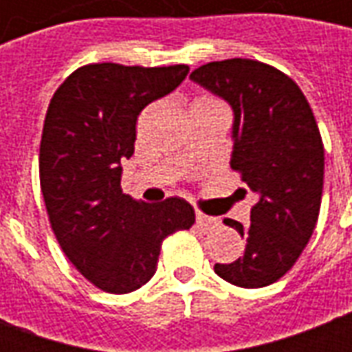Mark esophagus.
<instances>
[{"instance_id": "obj_1", "label": "esophagus", "mask_w": 352, "mask_h": 352, "mask_svg": "<svg viewBox=\"0 0 352 352\" xmlns=\"http://www.w3.org/2000/svg\"><path fill=\"white\" fill-rule=\"evenodd\" d=\"M196 222H198V226L201 230H211V228H214L217 224H219V221H217L214 217H209V214H206V213L196 214Z\"/></svg>"}]
</instances>
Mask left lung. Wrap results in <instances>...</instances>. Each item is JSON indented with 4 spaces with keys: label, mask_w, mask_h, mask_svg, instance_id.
<instances>
[{
    "label": "left lung",
    "mask_w": 352,
    "mask_h": 352,
    "mask_svg": "<svg viewBox=\"0 0 352 352\" xmlns=\"http://www.w3.org/2000/svg\"><path fill=\"white\" fill-rule=\"evenodd\" d=\"M190 79L234 109L230 166L256 198L249 226L224 219L245 239V252L214 272L236 287H267L296 264L317 226L324 181L317 120L294 80L258 60L209 62Z\"/></svg>",
    "instance_id": "1"
}]
</instances>
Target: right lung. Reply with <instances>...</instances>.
Masks as SVG:
<instances>
[{
    "instance_id": "add662e5",
    "label": "right lung",
    "mask_w": 352,
    "mask_h": 352,
    "mask_svg": "<svg viewBox=\"0 0 352 352\" xmlns=\"http://www.w3.org/2000/svg\"><path fill=\"white\" fill-rule=\"evenodd\" d=\"M188 65L88 64L60 85L47 109L39 181L50 228L77 272L103 292L128 294L156 272L162 241L196 222L183 198L145 204L122 194L138 116L175 90Z\"/></svg>"
}]
</instances>
